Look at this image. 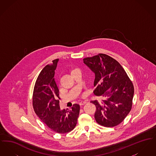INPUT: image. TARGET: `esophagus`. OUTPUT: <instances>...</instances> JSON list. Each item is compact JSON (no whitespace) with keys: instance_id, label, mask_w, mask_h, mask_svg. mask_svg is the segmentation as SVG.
<instances>
[{"instance_id":"esophagus-1","label":"esophagus","mask_w":156,"mask_h":156,"mask_svg":"<svg viewBox=\"0 0 156 156\" xmlns=\"http://www.w3.org/2000/svg\"><path fill=\"white\" fill-rule=\"evenodd\" d=\"M87 101H81V102H80V105H83L87 104Z\"/></svg>"}]
</instances>
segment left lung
<instances>
[{
  "mask_svg": "<svg viewBox=\"0 0 156 156\" xmlns=\"http://www.w3.org/2000/svg\"><path fill=\"white\" fill-rule=\"evenodd\" d=\"M83 61L95 74L94 94L105 98L101 101H90L97 108V123L105 127L118 125L132 109V82L119 62L106 54L85 58Z\"/></svg>",
  "mask_w": 156,
  "mask_h": 156,
  "instance_id": "8db88e82",
  "label": "left lung"
}]
</instances>
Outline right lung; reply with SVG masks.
<instances>
[{
  "mask_svg": "<svg viewBox=\"0 0 156 156\" xmlns=\"http://www.w3.org/2000/svg\"><path fill=\"white\" fill-rule=\"evenodd\" d=\"M58 61L53 60L38 76L33 92V105L36 115L47 126L53 131L62 134L74 129L80 106L74 104L71 109H60L59 90L54 79Z\"/></svg>",
  "mask_w": 156,
  "mask_h": 156,
  "instance_id": "add662e5",
  "label": "right lung"
}]
</instances>
